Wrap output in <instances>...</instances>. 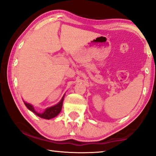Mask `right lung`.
<instances>
[{
  "label": "right lung",
  "instance_id": "obj_1",
  "mask_svg": "<svg viewBox=\"0 0 156 156\" xmlns=\"http://www.w3.org/2000/svg\"><path fill=\"white\" fill-rule=\"evenodd\" d=\"M64 97V96L62 97V100L59 101V103L56 104V105L54 106H52V107L47 108L43 113H37L36 111L34 110V106L31 105V104L26 103V102H24V104L26 105L27 107L29 108L30 111H31L32 112H34L36 115H37L38 116H39V117H41L42 118H45V119L49 120V119H51V118L55 117V116H57L60 113V111H61L62 108V105H63Z\"/></svg>",
  "mask_w": 156,
  "mask_h": 156
}]
</instances>
